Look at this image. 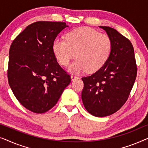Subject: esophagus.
<instances>
[{
    "label": "esophagus",
    "instance_id": "1",
    "mask_svg": "<svg viewBox=\"0 0 148 148\" xmlns=\"http://www.w3.org/2000/svg\"><path fill=\"white\" fill-rule=\"evenodd\" d=\"M71 80H72V81H73V80H75V79H78L79 77H78L77 76L74 75H72L71 76Z\"/></svg>",
    "mask_w": 148,
    "mask_h": 148
}]
</instances>
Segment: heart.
<instances>
[{
    "mask_svg": "<svg viewBox=\"0 0 148 148\" xmlns=\"http://www.w3.org/2000/svg\"><path fill=\"white\" fill-rule=\"evenodd\" d=\"M112 46V40L108 34L90 27H81L69 32L65 38H56L52 51L58 64L64 66L68 65L75 53L77 59L69 66V71L94 73L106 64Z\"/></svg>",
    "mask_w": 148,
    "mask_h": 148,
    "instance_id": "heart-1",
    "label": "heart"
}]
</instances>
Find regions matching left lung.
Masks as SVG:
<instances>
[{
	"label": "left lung",
	"mask_w": 148,
	"mask_h": 148,
	"mask_svg": "<svg viewBox=\"0 0 148 148\" xmlns=\"http://www.w3.org/2000/svg\"><path fill=\"white\" fill-rule=\"evenodd\" d=\"M112 40L111 54L106 64L90 76L82 78V102L87 111L104 117L118 111L128 99L137 76L134 49L129 39L116 29L99 26Z\"/></svg>",
	"instance_id": "1"
}]
</instances>
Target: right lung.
Listing matches in <instances>:
<instances>
[{
  "label": "right lung",
  "instance_id": "right-lung-1",
  "mask_svg": "<svg viewBox=\"0 0 148 148\" xmlns=\"http://www.w3.org/2000/svg\"><path fill=\"white\" fill-rule=\"evenodd\" d=\"M65 22L37 21L30 24L12 42L7 76L17 100L35 113L55 106L71 77L56 61L52 43Z\"/></svg>",
  "mask_w": 148,
  "mask_h": 148
}]
</instances>
